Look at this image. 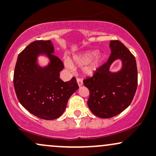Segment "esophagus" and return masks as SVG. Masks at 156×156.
<instances>
[{
    "mask_svg": "<svg viewBox=\"0 0 156 156\" xmlns=\"http://www.w3.org/2000/svg\"><path fill=\"white\" fill-rule=\"evenodd\" d=\"M76 80H77V83H78V86H79V87H80V86L83 85V80H82L81 78H77Z\"/></svg>",
    "mask_w": 156,
    "mask_h": 156,
    "instance_id": "34e87169",
    "label": "esophagus"
}]
</instances>
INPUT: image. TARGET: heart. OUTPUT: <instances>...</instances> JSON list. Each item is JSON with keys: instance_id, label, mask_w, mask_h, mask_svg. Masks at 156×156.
<instances>
[{"instance_id": "b5f03b06", "label": "heart", "mask_w": 156, "mask_h": 156, "mask_svg": "<svg viewBox=\"0 0 156 156\" xmlns=\"http://www.w3.org/2000/svg\"><path fill=\"white\" fill-rule=\"evenodd\" d=\"M94 55H95L94 51H87L80 55H75L73 58L74 64L78 67H84L87 65V66L84 67V73L87 75H92L99 67L103 60L102 55L97 54L94 57ZM93 57L94 58H93ZM65 64L69 69L73 68V65H74L69 59L65 60Z\"/></svg>"}]
</instances>
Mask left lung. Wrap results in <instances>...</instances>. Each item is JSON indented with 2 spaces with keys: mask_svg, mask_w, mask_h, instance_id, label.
I'll return each mask as SVG.
<instances>
[{
  "mask_svg": "<svg viewBox=\"0 0 156 156\" xmlns=\"http://www.w3.org/2000/svg\"><path fill=\"white\" fill-rule=\"evenodd\" d=\"M112 53L108 61L97 69L91 77L83 79L89 89L87 104L94 115L111 118L120 114L133 101L138 85L136 62L134 55L119 40H111ZM117 58L123 60L119 72L111 73L109 67Z\"/></svg>",
  "mask_w": 156,
  "mask_h": 156,
  "instance_id": "obj_1",
  "label": "left lung"
}]
</instances>
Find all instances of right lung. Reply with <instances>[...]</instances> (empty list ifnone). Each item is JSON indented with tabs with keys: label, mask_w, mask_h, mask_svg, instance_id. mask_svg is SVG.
<instances>
[{
	"label": "right lung",
	"mask_w": 156,
	"mask_h": 156,
	"mask_svg": "<svg viewBox=\"0 0 156 156\" xmlns=\"http://www.w3.org/2000/svg\"><path fill=\"white\" fill-rule=\"evenodd\" d=\"M54 51L50 40L31 42L17 57L13 83L16 95L21 105L36 117L43 119H55L63 114L70 96L78 89L75 77L64 82L59 72L64 64L53 54ZM45 52L51 64L39 68L35 64L37 55Z\"/></svg>",
	"instance_id": "right-lung-1"
}]
</instances>
